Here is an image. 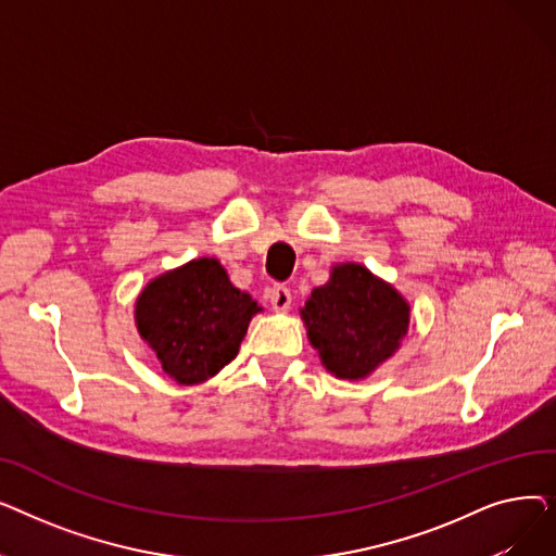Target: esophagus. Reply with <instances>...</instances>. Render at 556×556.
<instances>
[{
    "label": "esophagus",
    "instance_id": "34e87169",
    "mask_svg": "<svg viewBox=\"0 0 556 556\" xmlns=\"http://www.w3.org/2000/svg\"><path fill=\"white\" fill-rule=\"evenodd\" d=\"M268 300H270L273 311H277V313L288 311V308H290V302H293V298H290V290H288L286 286H275V288L270 290Z\"/></svg>",
    "mask_w": 556,
    "mask_h": 556
}]
</instances>
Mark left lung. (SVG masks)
<instances>
[{
    "mask_svg": "<svg viewBox=\"0 0 556 556\" xmlns=\"http://www.w3.org/2000/svg\"><path fill=\"white\" fill-rule=\"evenodd\" d=\"M325 369L340 381H365L390 361L410 327V304L361 263H333L329 281L300 308Z\"/></svg>",
    "mask_w": 556,
    "mask_h": 556,
    "instance_id": "8db88e82",
    "label": "left lung"
}]
</instances>
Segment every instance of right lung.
I'll use <instances>...</instances> for the list:
<instances>
[{"label": "right lung", "instance_id": "right-lung-1", "mask_svg": "<svg viewBox=\"0 0 556 556\" xmlns=\"http://www.w3.org/2000/svg\"><path fill=\"white\" fill-rule=\"evenodd\" d=\"M261 311L229 281L216 256H200L141 288L135 327L168 378L198 386L237 358L250 319Z\"/></svg>", "mask_w": 556, "mask_h": 556}]
</instances>
